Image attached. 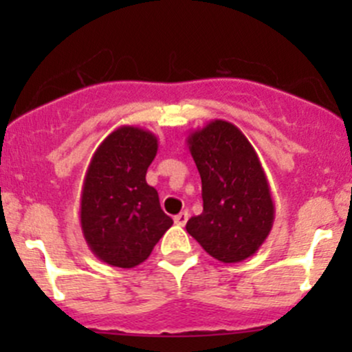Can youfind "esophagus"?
I'll list each match as a JSON object with an SVG mask.
<instances>
[{
	"label": "esophagus",
	"mask_w": 352,
	"mask_h": 352,
	"mask_svg": "<svg viewBox=\"0 0 352 352\" xmlns=\"http://www.w3.org/2000/svg\"><path fill=\"white\" fill-rule=\"evenodd\" d=\"M173 219H175V225L184 226V225H186V223H187V219H189V212H187V211L180 212V214H177Z\"/></svg>",
	"instance_id": "1"
}]
</instances>
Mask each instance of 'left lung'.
<instances>
[{"label": "left lung", "instance_id": "1", "mask_svg": "<svg viewBox=\"0 0 352 352\" xmlns=\"http://www.w3.org/2000/svg\"><path fill=\"white\" fill-rule=\"evenodd\" d=\"M202 182V212L186 230L211 257L242 262L265 242L274 223L267 177L235 124L214 119L187 138Z\"/></svg>", "mask_w": 352, "mask_h": 352}]
</instances>
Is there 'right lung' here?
<instances>
[{"instance_id": "right-lung-1", "label": "right lung", "mask_w": 352, "mask_h": 352, "mask_svg": "<svg viewBox=\"0 0 352 352\" xmlns=\"http://www.w3.org/2000/svg\"><path fill=\"white\" fill-rule=\"evenodd\" d=\"M158 151L153 133L120 126L97 148L81 189V232L95 257L131 269L146 261L173 225L148 186V166Z\"/></svg>"}]
</instances>
